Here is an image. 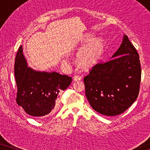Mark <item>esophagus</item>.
Returning <instances> with one entry per match:
<instances>
[{
    "label": "esophagus",
    "mask_w": 150,
    "mask_h": 150,
    "mask_svg": "<svg viewBox=\"0 0 150 150\" xmlns=\"http://www.w3.org/2000/svg\"><path fill=\"white\" fill-rule=\"evenodd\" d=\"M81 79H82V77L81 76H79V75H76L73 77L74 81H75V82L78 81H81Z\"/></svg>",
    "instance_id": "1"
}]
</instances>
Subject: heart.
Instances as JSON below:
<instances>
[{
	"instance_id": "heart-1",
	"label": "heart",
	"mask_w": 150,
	"mask_h": 150,
	"mask_svg": "<svg viewBox=\"0 0 150 150\" xmlns=\"http://www.w3.org/2000/svg\"><path fill=\"white\" fill-rule=\"evenodd\" d=\"M105 50V44L102 40L92 42L80 52L78 60L82 66L90 67L97 64L101 60Z\"/></svg>"
}]
</instances>
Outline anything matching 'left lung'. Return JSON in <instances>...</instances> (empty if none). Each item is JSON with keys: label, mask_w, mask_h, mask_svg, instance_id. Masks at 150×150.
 <instances>
[{"label": "left lung", "mask_w": 150, "mask_h": 150, "mask_svg": "<svg viewBox=\"0 0 150 150\" xmlns=\"http://www.w3.org/2000/svg\"><path fill=\"white\" fill-rule=\"evenodd\" d=\"M141 77L139 55L124 35L110 60L94 65L84 78L86 97L96 111L106 116L117 115L137 100Z\"/></svg>", "instance_id": "obj_1"}]
</instances>
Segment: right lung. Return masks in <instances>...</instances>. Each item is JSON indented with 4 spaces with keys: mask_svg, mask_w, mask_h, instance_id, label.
<instances>
[{
    "mask_svg": "<svg viewBox=\"0 0 150 150\" xmlns=\"http://www.w3.org/2000/svg\"><path fill=\"white\" fill-rule=\"evenodd\" d=\"M14 74L18 88L16 102L26 113L35 117L54 113L59 94L72 81L71 77L56 71H40L28 67L22 46L16 57Z\"/></svg>",
    "mask_w": 150,
    "mask_h": 150,
    "instance_id": "right-lung-1",
    "label": "right lung"
}]
</instances>
